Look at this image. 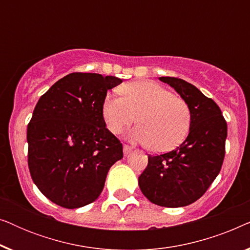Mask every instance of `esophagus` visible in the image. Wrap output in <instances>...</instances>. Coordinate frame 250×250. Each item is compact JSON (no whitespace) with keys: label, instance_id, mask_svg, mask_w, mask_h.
Returning a JSON list of instances; mask_svg holds the SVG:
<instances>
[{"label":"esophagus","instance_id":"esophagus-1","mask_svg":"<svg viewBox=\"0 0 250 250\" xmlns=\"http://www.w3.org/2000/svg\"><path fill=\"white\" fill-rule=\"evenodd\" d=\"M132 150H133L132 146H129L127 145H124V146H123V151H124V155L125 156H127L128 153H131Z\"/></svg>","mask_w":250,"mask_h":250}]
</instances>
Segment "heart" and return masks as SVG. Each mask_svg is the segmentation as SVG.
Masks as SVG:
<instances>
[{"instance_id":"b5f03b06","label":"heart","mask_w":250,"mask_h":250,"mask_svg":"<svg viewBox=\"0 0 250 250\" xmlns=\"http://www.w3.org/2000/svg\"><path fill=\"white\" fill-rule=\"evenodd\" d=\"M119 91L122 97L107 95L101 107L111 133L119 134L136 119L139 125L129 133V139L148 145L153 152L170 151L186 140L191 111L183 99L150 81L126 83Z\"/></svg>"}]
</instances>
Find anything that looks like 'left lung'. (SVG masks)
Here are the masks:
<instances>
[{
  "label": "left lung",
  "mask_w": 250,
  "mask_h": 250,
  "mask_svg": "<svg viewBox=\"0 0 250 250\" xmlns=\"http://www.w3.org/2000/svg\"><path fill=\"white\" fill-rule=\"evenodd\" d=\"M159 80L170 85L189 105V135L172 151L148 156L139 187L152 204L183 207L199 199L220 173L228 125L220 107L194 85L176 77Z\"/></svg>",
  "instance_id": "8db88e82"
}]
</instances>
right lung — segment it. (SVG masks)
Masks as SVG:
<instances>
[{
	"instance_id": "obj_1",
	"label": "right lung",
	"mask_w": 250,
	"mask_h": 250,
	"mask_svg": "<svg viewBox=\"0 0 250 250\" xmlns=\"http://www.w3.org/2000/svg\"><path fill=\"white\" fill-rule=\"evenodd\" d=\"M122 80L71 73L40 98L27 127L28 167L39 190L63 208L97 200L123 146L105 127L101 107Z\"/></svg>"
}]
</instances>
